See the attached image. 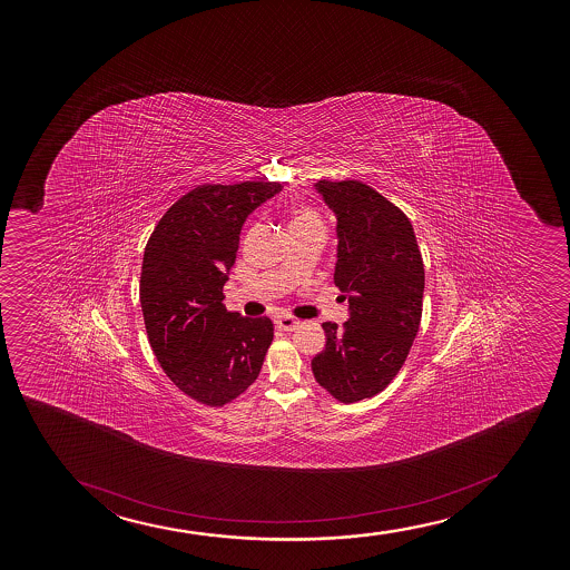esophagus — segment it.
Wrapping results in <instances>:
<instances>
[{"mask_svg":"<svg viewBox=\"0 0 570 570\" xmlns=\"http://www.w3.org/2000/svg\"><path fill=\"white\" fill-rule=\"evenodd\" d=\"M275 325L282 328V331H293V328L298 325V321L295 317H291V315H279L277 320H275Z\"/></svg>","mask_w":570,"mask_h":570,"instance_id":"obj_1","label":"esophagus"}]
</instances>
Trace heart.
<instances>
[{
    "label": "heart",
    "mask_w": 570,
    "mask_h": 570,
    "mask_svg": "<svg viewBox=\"0 0 570 570\" xmlns=\"http://www.w3.org/2000/svg\"><path fill=\"white\" fill-rule=\"evenodd\" d=\"M320 223V218L315 215L314 210L306 209V207H296L291 213V226H302V224Z\"/></svg>",
    "instance_id": "1"
}]
</instances>
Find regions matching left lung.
Wrapping results in <instances>:
<instances>
[{"instance_id":"8db88e82","label":"left lung","mask_w":570,"mask_h":570,"mask_svg":"<svg viewBox=\"0 0 570 570\" xmlns=\"http://www.w3.org/2000/svg\"><path fill=\"white\" fill-rule=\"evenodd\" d=\"M336 216L334 283L350 304L338 327L325 321V350L312 360L320 386L342 403L373 397L400 373L419 333L424 262L405 213L360 180L315 183Z\"/></svg>"}]
</instances>
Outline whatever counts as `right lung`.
Returning <instances> with one entry per match:
<instances>
[{
  "label": "right lung",
  "instance_id": "obj_1",
  "mask_svg": "<svg viewBox=\"0 0 570 570\" xmlns=\"http://www.w3.org/2000/svg\"><path fill=\"white\" fill-rule=\"evenodd\" d=\"M279 183L204 184L180 197L151 232L140 274L146 333L165 374L191 400L223 406L261 373L274 323L224 306L247 216Z\"/></svg>",
  "mask_w": 570,
  "mask_h": 570
}]
</instances>
